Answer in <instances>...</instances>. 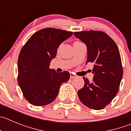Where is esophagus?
Instances as JSON below:
<instances>
[{
  "label": "esophagus",
  "mask_w": 131,
  "mask_h": 131,
  "mask_svg": "<svg viewBox=\"0 0 131 131\" xmlns=\"http://www.w3.org/2000/svg\"><path fill=\"white\" fill-rule=\"evenodd\" d=\"M76 78V75L73 72L70 73V79H73V78Z\"/></svg>",
  "instance_id": "obj_1"
}]
</instances>
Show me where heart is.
Returning <instances> with one entry per match:
<instances>
[{
    "label": "heart",
    "mask_w": 131,
    "mask_h": 131,
    "mask_svg": "<svg viewBox=\"0 0 131 131\" xmlns=\"http://www.w3.org/2000/svg\"><path fill=\"white\" fill-rule=\"evenodd\" d=\"M75 42H79V41H75Z\"/></svg>",
    "instance_id": "1"
}]
</instances>
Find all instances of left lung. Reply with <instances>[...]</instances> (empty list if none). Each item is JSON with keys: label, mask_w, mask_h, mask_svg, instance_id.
<instances>
[{"label": "left lung", "mask_w": 131, "mask_h": 131, "mask_svg": "<svg viewBox=\"0 0 131 131\" xmlns=\"http://www.w3.org/2000/svg\"><path fill=\"white\" fill-rule=\"evenodd\" d=\"M74 34L87 47L86 63H94L93 79L89 81L83 78L85 85L78 90V97L89 108L103 109L117 94L123 77L119 49L112 38L101 31H76Z\"/></svg>", "instance_id": "8db88e82"}]
</instances>
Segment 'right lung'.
I'll return each instance as SVG.
<instances>
[{
  "label": "right lung",
  "mask_w": 131,
  "mask_h": 131,
  "mask_svg": "<svg viewBox=\"0 0 131 131\" xmlns=\"http://www.w3.org/2000/svg\"><path fill=\"white\" fill-rule=\"evenodd\" d=\"M72 31L46 28L33 34L23 46L18 58V83L30 104L45 106L57 96L62 83L70 79L67 71L56 72L49 68L61 43Z\"/></svg>",
  "instance_id": "1"
}]
</instances>
